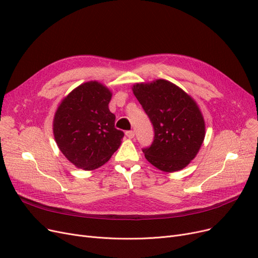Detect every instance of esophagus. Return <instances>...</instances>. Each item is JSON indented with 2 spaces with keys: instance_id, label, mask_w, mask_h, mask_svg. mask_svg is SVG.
Returning <instances> with one entry per match:
<instances>
[{
  "instance_id": "esophagus-1",
  "label": "esophagus",
  "mask_w": 258,
  "mask_h": 258,
  "mask_svg": "<svg viewBox=\"0 0 258 258\" xmlns=\"http://www.w3.org/2000/svg\"><path fill=\"white\" fill-rule=\"evenodd\" d=\"M126 136H127V138H129V139H134V138H135V131H132V130L126 131Z\"/></svg>"
}]
</instances>
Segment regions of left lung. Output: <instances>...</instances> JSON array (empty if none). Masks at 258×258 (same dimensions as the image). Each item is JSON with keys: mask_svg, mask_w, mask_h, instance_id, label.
Returning a JSON list of instances; mask_svg holds the SVG:
<instances>
[{"mask_svg": "<svg viewBox=\"0 0 258 258\" xmlns=\"http://www.w3.org/2000/svg\"><path fill=\"white\" fill-rule=\"evenodd\" d=\"M134 93L154 127V141L143 148L148 162L166 172L185 168L204 142L206 124L197 103L165 80L136 84Z\"/></svg>", "mask_w": 258, "mask_h": 258, "instance_id": "obj_1", "label": "left lung"}]
</instances>
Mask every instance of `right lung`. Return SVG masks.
<instances>
[{
    "label": "right lung",
    "instance_id": "right-lung-1",
    "mask_svg": "<svg viewBox=\"0 0 258 258\" xmlns=\"http://www.w3.org/2000/svg\"><path fill=\"white\" fill-rule=\"evenodd\" d=\"M112 92L98 82L82 84L62 100L53 118V136L74 166L95 170L118 150L123 132L115 128L108 103Z\"/></svg>",
    "mask_w": 258,
    "mask_h": 258
}]
</instances>
